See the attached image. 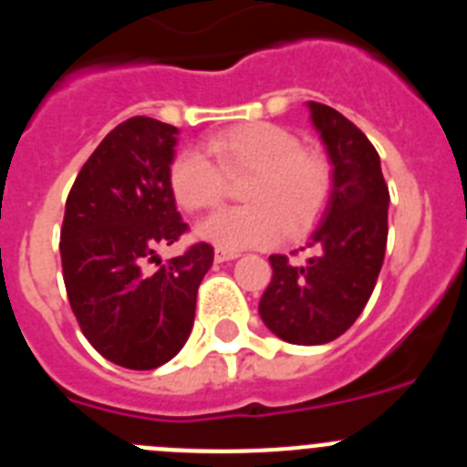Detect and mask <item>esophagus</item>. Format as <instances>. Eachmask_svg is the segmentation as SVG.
Segmentation results:
<instances>
[{
	"label": "esophagus",
	"mask_w": 467,
	"mask_h": 467,
	"mask_svg": "<svg viewBox=\"0 0 467 467\" xmlns=\"http://www.w3.org/2000/svg\"><path fill=\"white\" fill-rule=\"evenodd\" d=\"M238 253H231V250H222V247H217L214 250V262H231V259H236Z\"/></svg>",
	"instance_id": "1"
}]
</instances>
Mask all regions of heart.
Wrapping results in <instances>:
<instances>
[{"label": "heart", "instance_id": "b5f03b06", "mask_svg": "<svg viewBox=\"0 0 467 467\" xmlns=\"http://www.w3.org/2000/svg\"><path fill=\"white\" fill-rule=\"evenodd\" d=\"M205 151L182 150L171 161L168 184L189 213L220 203L226 177L250 175L241 187L245 205L224 208L198 224L196 234L222 250L269 245L283 229L301 236L323 214L332 193V166L327 156L299 147L292 130L269 121H250L214 133Z\"/></svg>", "mask_w": 467, "mask_h": 467}]
</instances>
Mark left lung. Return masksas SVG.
<instances>
[{"mask_svg":"<svg viewBox=\"0 0 467 467\" xmlns=\"http://www.w3.org/2000/svg\"><path fill=\"white\" fill-rule=\"evenodd\" d=\"M308 109L334 166L332 193L308 238L311 257L295 264L271 254L274 278L259 301L264 325L299 346L334 341L367 306L386 254L390 203L367 135L332 107L308 102Z\"/></svg>","mask_w":467,"mask_h":467,"instance_id":"8db88e82","label":"left lung"}]
</instances>
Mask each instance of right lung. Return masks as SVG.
<instances>
[{
    "label": "right lung",
    "mask_w": 467,
    "mask_h": 467,
    "mask_svg": "<svg viewBox=\"0 0 467 467\" xmlns=\"http://www.w3.org/2000/svg\"><path fill=\"white\" fill-rule=\"evenodd\" d=\"M177 128L150 117L119 123L88 156L65 203L60 257L69 306L102 358L126 369H156L187 344L198 285L214 250L154 262L189 229L175 208L168 168Z\"/></svg>",
    "instance_id": "obj_1"
}]
</instances>
